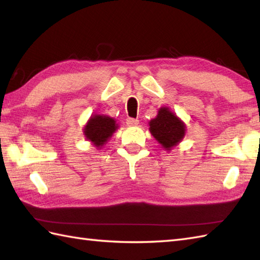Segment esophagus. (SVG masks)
<instances>
[{"mask_svg":"<svg viewBox=\"0 0 260 260\" xmlns=\"http://www.w3.org/2000/svg\"><path fill=\"white\" fill-rule=\"evenodd\" d=\"M126 124H127V126H136V125H139V120L135 118H127Z\"/></svg>","mask_w":260,"mask_h":260,"instance_id":"obj_1","label":"esophagus"}]
</instances>
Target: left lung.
<instances>
[{"label": "left lung", "instance_id": "8db88e82", "mask_svg": "<svg viewBox=\"0 0 260 260\" xmlns=\"http://www.w3.org/2000/svg\"><path fill=\"white\" fill-rule=\"evenodd\" d=\"M150 133L165 151L170 152L180 144L186 132L184 121L179 118L169 107H161L155 118L150 120Z\"/></svg>", "mask_w": 260, "mask_h": 260}]
</instances>
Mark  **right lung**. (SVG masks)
Masks as SVG:
<instances>
[{"mask_svg": "<svg viewBox=\"0 0 260 260\" xmlns=\"http://www.w3.org/2000/svg\"><path fill=\"white\" fill-rule=\"evenodd\" d=\"M118 127L115 118L110 116L92 114L90 118L87 120L82 133H84L86 140L91 142L93 146L102 148L104 145H106V143L117 131Z\"/></svg>", "mask_w": 260, "mask_h": 260, "instance_id": "obj_1", "label": "right lung"}]
</instances>
